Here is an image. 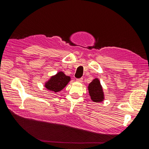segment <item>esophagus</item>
<instances>
[{"label":"esophagus","mask_w":149,"mask_h":149,"mask_svg":"<svg viewBox=\"0 0 149 149\" xmlns=\"http://www.w3.org/2000/svg\"><path fill=\"white\" fill-rule=\"evenodd\" d=\"M76 81L78 82H82L83 79L82 78H79V79H76Z\"/></svg>","instance_id":"1"}]
</instances>
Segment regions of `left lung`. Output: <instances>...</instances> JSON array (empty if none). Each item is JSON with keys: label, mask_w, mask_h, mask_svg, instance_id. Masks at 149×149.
Listing matches in <instances>:
<instances>
[{"label": "left lung", "mask_w": 149, "mask_h": 149, "mask_svg": "<svg viewBox=\"0 0 149 149\" xmlns=\"http://www.w3.org/2000/svg\"><path fill=\"white\" fill-rule=\"evenodd\" d=\"M88 93L91 100L95 102H100L104 100V94L100 81L97 78L94 79L88 86Z\"/></svg>", "instance_id": "1"}]
</instances>
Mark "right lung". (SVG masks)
<instances>
[{
	"label": "right lung",
	"mask_w": 149,
	"mask_h": 149,
	"mask_svg": "<svg viewBox=\"0 0 149 149\" xmlns=\"http://www.w3.org/2000/svg\"><path fill=\"white\" fill-rule=\"evenodd\" d=\"M70 77L66 76L64 73L59 72L54 76H52L45 84V88L49 91L57 93L64 88L70 81Z\"/></svg>",
	"instance_id": "1"
}]
</instances>
